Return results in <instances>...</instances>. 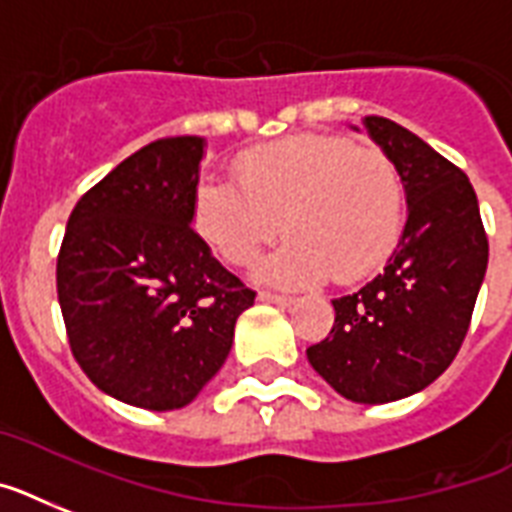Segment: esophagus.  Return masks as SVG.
<instances>
[{"label":"esophagus","instance_id":"esophagus-1","mask_svg":"<svg viewBox=\"0 0 512 512\" xmlns=\"http://www.w3.org/2000/svg\"><path fill=\"white\" fill-rule=\"evenodd\" d=\"M260 302H270V305H281V307H289L294 305V297H286V294H273V292H260L257 294Z\"/></svg>","mask_w":512,"mask_h":512}]
</instances>
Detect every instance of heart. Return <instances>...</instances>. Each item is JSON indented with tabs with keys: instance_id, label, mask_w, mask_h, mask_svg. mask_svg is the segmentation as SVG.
Listing matches in <instances>:
<instances>
[{
	"instance_id": "heart-1",
	"label": "heart",
	"mask_w": 512,
	"mask_h": 512,
	"mask_svg": "<svg viewBox=\"0 0 512 512\" xmlns=\"http://www.w3.org/2000/svg\"><path fill=\"white\" fill-rule=\"evenodd\" d=\"M236 183L202 178L194 226L231 265H252L284 228L289 242L260 268L281 286L360 281L402 236L400 173L378 147L339 136H292L249 149Z\"/></svg>"
}]
</instances>
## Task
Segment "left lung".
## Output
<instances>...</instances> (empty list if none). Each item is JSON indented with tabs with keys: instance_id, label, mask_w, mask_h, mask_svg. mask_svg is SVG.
<instances>
[{
	"instance_id": "1",
	"label": "left lung",
	"mask_w": 512,
	"mask_h": 512,
	"mask_svg": "<svg viewBox=\"0 0 512 512\" xmlns=\"http://www.w3.org/2000/svg\"><path fill=\"white\" fill-rule=\"evenodd\" d=\"M365 131L394 162L407 220L384 270L334 299V328L307 347L315 371L352 402L381 405L442 376L468 334L489 260L479 199L463 170L394 120Z\"/></svg>"
}]
</instances>
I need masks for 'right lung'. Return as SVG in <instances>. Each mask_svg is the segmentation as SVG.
Returning <instances> with one entry per match:
<instances>
[{"instance_id":"1","label":"right lung","mask_w":512,"mask_h":512,"mask_svg":"<svg viewBox=\"0 0 512 512\" xmlns=\"http://www.w3.org/2000/svg\"><path fill=\"white\" fill-rule=\"evenodd\" d=\"M202 136L141 147L78 199L57 257L73 357L91 384L144 410H178L226 363L255 292L191 228Z\"/></svg>"}]
</instances>
